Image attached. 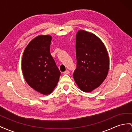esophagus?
I'll return each instance as SVG.
<instances>
[{
    "label": "esophagus",
    "mask_w": 132,
    "mask_h": 132,
    "mask_svg": "<svg viewBox=\"0 0 132 132\" xmlns=\"http://www.w3.org/2000/svg\"><path fill=\"white\" fill-rule=\"evenodd\" d=\"M69 73H70V71L69 70H66L65 72H63V74H69Z\"/></svg>",
    "instance_id": "34e87169"
}]
</instances>
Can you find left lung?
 <instances>
[{"label":"left lung","instance_id":"obj_1","mask_svg":"<svg viewBox=\"0 0 132 132\" xmlns=\"http://www.w3.org/2000/svg\"><path fill=\"white\" fill-rule=\"evenodd\" d=\"M76 55L74 80L82 92H92L108 75L109 60L106 47L94 34L80 30L76 36Z\"/></svg>","mask_w":132,"mask_h":132}]
</instances>
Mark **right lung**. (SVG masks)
<instances>
[{
	"label": "right lung",
	"instance_id": "1",
	"mask_svg": "<svg viewBox=\"0 0 132 132\" xmlns=\"http://www.w3.org/2000/svg\"><path fill=\"white\" fill-rule=\"evenodd\" d=\"M52 37L40 35L29 43L23 53L22 70L27 83L44 95L52 92L61 72L50 53Z\"/></svg>",
	"mask_w": 132,
	"mask_h": 132
}]
</instances>
